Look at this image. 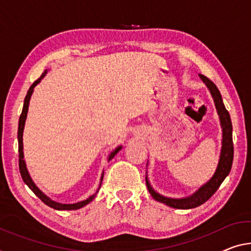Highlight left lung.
I'll use <instances>...</instances> for the list:
<instances>
[{"instance_id": "8db88e82", "label": "left lung", "mask_w": 251, "mask_h": 251, "mask_svg": "<svg viewBox=\"0 0 251 251\" xmlns=\"http://www.w3.org/2000/svg\"><path fill=\"white\" fill-rule=\"evenodd\" d=\"M199 75L201 77L203 82L205 83L207 88L210 90V93L212 95V98H213L215 107H217V111L220 118V123H221V128H222L221 153H220L219 164L214 175L211 177L209 182H206L205 184L202 185L198 191L193 193L192 195L187 196V198L171 199V198H166V196L158 194V193L151 187V185H150L148 177L146 176V184H147L150 195H151L156 201L164 203L166 205L171 207H174V209L187 210V209H193V207L202 205L203 203H205L207 200H209L211 196L218 191L220 185H221L223 180L226 179V177L229 175L231 167H232L233 141H232V123H231L230 114L228 111H226L225 104H223L221 93H220L218 87L215 86V84L212 82L211 79L207 78L206 76H204L202 74H199Z\"/></svg>"}]
</instances>
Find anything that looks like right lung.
Here are the masks:
<instances>
[{
    "instance_id": "1",
    "label": "right lung",
    "mask_w": 251,
    "mask_h": 251,
    "mask_svg": "<svg viewBox=\"0 0 251 251\" xmlns=\"http://www.w3.org/2000/svg\"><path fill=\"white\" fill-rule=\"evenodd\" d=\"M47 69L42 73L41 76L38 78L36 82H34L31 86H30L28 93H26L25 95V103H23V109H22V113L20 115V119H19V128H18V141H19V169H20V174H21V177L23 179V182H25L26 185H28L30 190H31L34 194H36L38 198H39L42 202H44L46 205H48L50 207H52V209L55 210H78L80 209V207L85 206L86 204H88L90 202H92L94 200V198L96 196V194H98V192L100 188H101V185H102V180H103V176H104V172L102 173V176H101V182H100V186L98 188V191H96L93 195L90 196V198L84 200V201H80V202H77V203H74V204H61V203H58V202H55L52 201L51 199H49L47 195L44 194L39 188L37 187V185L33 183V180L31 177H30L29 175V172L28 169H26V166H25V159H23V139H22V136H23V129H25V119H26V113H28V107H29V102H30V99H31V95L33 93V88L37 86V84L40 83V80L44 78V77L46 76V74H47ZM121 146H119L118 148H115L112 152L110 153L109 155V158H107V161H110L112 158L117 155V153L120 151L121 150Z\"/></svg>"
}]
</instances>
